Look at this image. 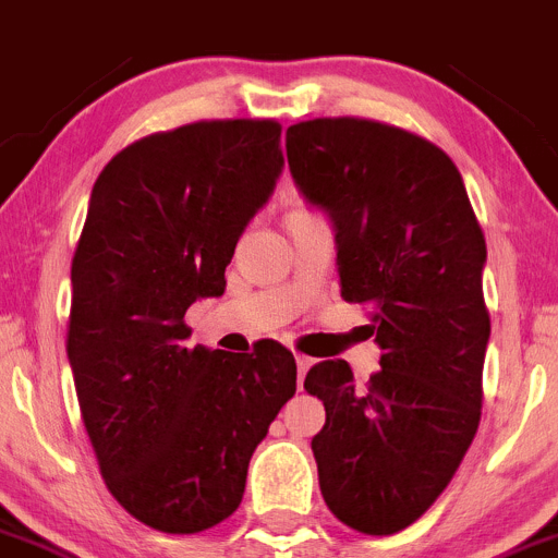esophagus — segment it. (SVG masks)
Segmentation results:
<instances>
[{
	"label": "esophagus",
	"mask_w": 558,
	"mask_h": 558,
	"mask_svg": "<svg viewBox=\"0 0 558 558\" xmlns=\"http://www.w3.org/2000/svg\"><path fill=\"white\" fill-rule=\"evenodd\" d=\"M295 367H299V384H304V375L306 369L312 367V359H306V355H295Z\"/></svg>",
	"instance_id": "esophagus-1"
}]
</instances>
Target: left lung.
Wrapping results in <instances>:
<instances>
[{"label": "left lung", "instance_id": "left-lung-1", "mask_svg": "<svg viewBox=\"0 0 558 558\" xmlns=\"http://www.w3.org/2000/svg\"><path fill=\"white\" fill-rule=\"evenodd\" d=\"M284 147L301 196L333 227L344 301L373 312L380 348L367 386L342 359L306 373L326 405L312 438L323 498L355 532L397 534L441 496L480 427L485 235L452 158L408 131L310 120Z\"/></svg>", "mask_w": 558, "mask_h": 558}]
</instances>
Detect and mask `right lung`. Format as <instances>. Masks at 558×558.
<instances>
[{
	"label": "right lung",
	"instance_id": "right-lung-1",
	"mask_svg": "<svg viewBox=\"0 0 558 558\" xmlns=\"http://www.w3.org/2000/svg\"><path fill=\"white\" fill-rule=\"evenodd\" d=\"M274 120H214L117 153L71 265L68 362L111 496L136 521L196 534L230 518L254 449L295 395L279 342L189 348L183 317L219 299L238 238L284 169Z\"/></svg>",
	"mask_w": 558,
	"mask_h": 558
}]
</instances>
